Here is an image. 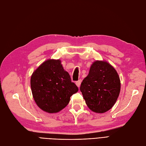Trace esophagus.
<instances>
[{
  "instance_id": "1",
  "label": "esophagus",
  "mask_w": 146,
  "mask_h": 146,
  "mask_svg": "<svg viewBox=\"0 0 146 146\" xmlns=\"http://www.w3.org/2000/svg\"><path fill=\"white\" fill-rule=\"evenodd\" d=\"M81 82H82V80H79L78 81L76 82V85L79 88L80 86V84H81Z\"/></svg>"
}]
</instances>
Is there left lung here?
Instances as JSON below:
<instances>
[{"instance_id": "1", "label": "left lung", "mask_w": 146, "mask_h": 146, "mask_svg": "<svg viewBox=\"0 0 146 146\" xmlns=\"http://www.w3.org/2000/svg\"><path fill=\"white\" fill-rule=\"evenodd\" d=\"M84 99L92 111L103 113L116 103L121 90L116 70L107 62L96 61L80 88Z\"/></svg>"}]
</instances>
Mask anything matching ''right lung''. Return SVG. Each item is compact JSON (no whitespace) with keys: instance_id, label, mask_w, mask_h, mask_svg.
<instances>
[{"instance_id":"right-lung-1","label":"right lung","mask_w":146,"mask_h":146,"mask_svg":"<svg viewBox=\"0 0 146 146\" xmlns=\"http://www.w3.org/2000/svg\"><path fill=\"white\" fill-rule=\"evenodd\" d=\"M30 85L35 102L49 113L65 108L70 96L78 91L59 60H48L39 66L31 77Z\"/></svg>"}]
</instances>
